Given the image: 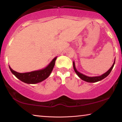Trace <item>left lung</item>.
<instances>
[{
	"label": "left lung",
	"mask_w": 122,
	"mask_h": 122,
	"mask_svg": "<svg viewBox=\"0 0 122 122\" xmlns=\"http://www.w3.org/2000/svg\"><path fill=\"white\" fill-rule=\"evenodd\" d=\"M115 61H116V58H115L114 63H113L112 66H111V68H110V69L108 70L107 72H106L105 73H104V74H103L102 75H101V76H86V75H84V74H82V73H80L79 71H78L76 69V66H75L74 61H73V68H74L75 72L76 73V74H77V76H79V77L81 78V79H82L83 81H86V82H89V83H96V82H97V81H101V80L104 79L105 78H106L107 76L108 75L110 74V73H111V71H112V69H113V66H114Z\"/></svg>",
	"instance_id": "left-lung-1"
}]
</instances>
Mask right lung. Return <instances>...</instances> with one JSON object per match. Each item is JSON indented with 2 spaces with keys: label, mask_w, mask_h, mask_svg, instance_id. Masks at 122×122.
<instances>
[{
  "label": "right lung",
  "mask_w": 122,
  "mask_h": 122,
  "mask_svg": "<svg viewBox=\"0 0 122 122\" xmlns=\"http://www.w3.org/2000/svg\"><path fill=\"white\" fill-rule=\"evenodd\" d=\"M56 58L57 56L55 57L46 68L30 72L18 73L13 70L10 66L9 67L11 72L20 81L27 84H36L44 81L50 76L54 66Z\"/></svg>",
  "instance_id": "1"
}]
</instances>
